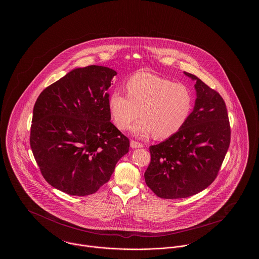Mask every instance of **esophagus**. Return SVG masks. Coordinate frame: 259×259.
<instances>
[{
    "mask_svg": "<svg viewBox=\"0 0 259 259\" xmlns=\"http://www.w3.org/2000/svg\"><path fill=\"white\" fill-rule=\"evenodd\" d=\"M130 146H131V148H143V147H144L143 144H141V143H139V142H136V141H133V140L130 142Z\"/></svg>",
    "mask_w": 259,
    "mask_h": 259,
    "instance_id": "1",
    "label": "esophagus"
}]
</instances>
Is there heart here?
<instances>
[{"instance_id":"obj_1","label":"heart","mask_w":259,"mask_h":259,"mask_svg":"<svg viewBox=\"0 0 259 259\" xmlns=\"http://www.w3.org/2000/svg\"><path fill=\"white\" fill-rule=\"evenodd\" d=\"M127 95L112 92L109 111L113 123L126 130L139 115L132 131L139 137L153 134L167 139L179 132L188 120L193 109V96L189 88L157 74L140 72L126 82Z\"/></svg>"}]
</instances>
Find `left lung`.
I'll return each instance as SVG.
<instances>
[{
	"label": "left lung",
	"instance_id": "left-lung-1",
	"mask_svg": "<svg viewBox=\"0 0 259 259\" xmlns=\"http://www.w3.org/2000/svg\"><path fill=\"white\" fill-rule=\"evenodd\" d=\"M195 106L184 127L158 145L150 146L145 172L148 187L164 199L195 195L217 178L230 144V124L220 93L196 75Z\"/></svg>",
	"mask_w": 259,
	"mask_h": 259
}]
</instances>
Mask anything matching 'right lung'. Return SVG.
<instances>
[{
    "mask_svg": "<svg viewBox=\"0 0 259 259\" xmlns=\"http://www.w3.org/2000/svg\"><path fill=\"white\" fill-rule=\"evenodd\" d=\"M116 72L91 65L47 87L33 110L30 145L45 180L74 196L95 193L129 151L111 122L108 89Z\"/></svg>",
    "mask_w": 259,
    "mask_h": 259,
    "instance_id": "add662e5",
    "label": "right lung"
}]
</instances>
